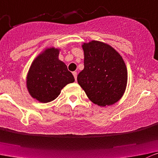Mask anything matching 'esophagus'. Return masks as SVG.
I'll return each instance as SVG.
<instances>
[{
    "label": "esophagus",
    "instance_id": "obj_1",
    "mask_svg": "<svg viewBox=\"0 0 158 158\" xmlns=\"http://www.w3.org/2000/svg\"><path fill=\"white\" fill-rule=\"evenodd\" d=\"M73 76H74L75 79L76 80V79H77V73H76V72H73Z\"/></svg>",
    "mask_w": 158,
    "mask_h": 158
}]
</instances>
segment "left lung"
Here are the masks:
<instances>
[{"label":"left lung","instance_id":"obj_1","mask_svg":"<svg viewBox=\"0 0 158 158\" xmlns=\"http://www.w3.org/2000/svg\"><path fill=\"white\" fill-rule=\"evenodd\" d=\"M84 69L78 83L89 99L100 106H111L123 96L127 84V69L123 58L110 45L93 40L82 45Z\"/></svg>","mask_w":158,"mask_h":158}]
</instances>
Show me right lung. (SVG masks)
<instances>
[{"label": "right lung", "mask_w": 158, "mask_h": 158, "mask_svg": "<svg viewBox=\"0 0 158 158\" xmlns=\"http://www.w3.org/2000/svg\"><path fill=\"white\" fill-rule=\"evenodd\" d=\"M60 48H45L32 62L26 77L31 97L43 103L54 100L61 90L75 81L66 65L59 59Z\"/></svg>", "instance_id": "obj_1"}]
</instances>
